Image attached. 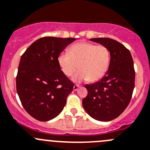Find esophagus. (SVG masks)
I'll return each instance as SVG.
<instances>
[{"mask_svg":"<svg viewBox=\"0 0 150 150\" xmlns=\"http://www.w3.org/2000/svg\"><path fill=\"white\" fill-rule=\"evenodd\" d=\"M78 88H79V86L77 85V84H75V85H74V86H73V90L74 91H76V90H78Z\"/></svg>","mask_w":150,"mask_h":150,"instance_id":"obj_1","label":"esophagus"}]
</instances>
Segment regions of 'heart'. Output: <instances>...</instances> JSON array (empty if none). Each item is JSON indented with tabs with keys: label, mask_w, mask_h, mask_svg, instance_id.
I'll return each instance as SVG.
<instances>
[{
	"label": "heart",
	"mask_w": 150,
	"mask_h": 150,
	"mask_svg": "<svg viewBox=\"0 0 150 150\" xmlns=\"http://www.w3.org/2000/svg\"><path fill=\"white\" fill-rule=\"evenodd\" d=\"M58 64L66 76H70L77 68L80 69L72 76L75 82L101 79L108 69L110 53L104 45H95L87 42H81L72 45L68 53L58 56Z\"/></svg>",
	"instance_id": "b5f03b06"
}]
</instances>
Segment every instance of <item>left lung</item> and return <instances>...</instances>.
<instances>
[{"label": "left lung", "instance_id": "obj_1", "mask_svg": "<svg viewBox=\"0 0 150 150\" xmlns=\"http://www.w3.org/2000/svg\"><path fill=\"white\" fill-rule=\"evenodd\" d=\"M90 41L104 45L110 56L108 69L102 79L86 84V97L83 107L98 121L109 122L118 117L131 100L135 86V70L130 51L123 45L109 38H93Z\"/></svg>", "mask_w": 150, "mask_h": 150}]
</instances>
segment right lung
I'll list each match as a JSON object with an SVG mask.
<instances>
[{"instance_id": "add662e5", "label": "right lung", "mask_w": 150, "mask_h": 150, "mask_svg": "<svg viewBox=\"0 0 150 150\" xmlns=\"http://www.w3.org/2000/svg\"><path fill=\"white\" fill-rule=\"evenodd\" d=\"M75 38L42 37L32 43L20 59L16 87L25 110L47 122L63 110L74 83L62 72L58 56Z\"/></svg>"}]
</instances>
